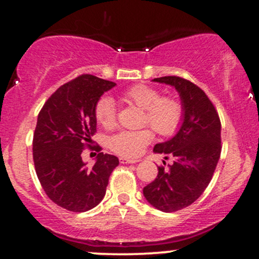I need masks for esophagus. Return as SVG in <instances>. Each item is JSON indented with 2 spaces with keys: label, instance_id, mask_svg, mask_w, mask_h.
Listing matches in <instances>:
<instances>
[{
  "label": "esophagus",
  "instance_id": "esophagus-1",
  "mask_svg": "<svg viewBox=\"0 0 259 259\" xmlns=\"http://www.w3.org/2000/svg\"><path fill=\"white\" fill-rule=\"evenodd\" d=\"M139 159H127V158H120V163L123 164H132V163H138Z\"/></svg>",
  "mask_w": 259,
  "mask_h": 259
}]
</instances>
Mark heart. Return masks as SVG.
<instances>
[{"mask_svg": "<svg viewBox=\"0 0 259 259\" xmlns=\"http://www.w3.org/2000/svg\"><path fill=\"white\" fill-rule=\"evenodd\" d=\"M123 99L144 109V123L150 124L157 133L170 136L179 129L183 120V106L174 97H162L159 90L148 85H134L123 92ZM97 123L106 129L115 126V103L112 97L102 96L95 107ZM153 133L150 129L136 132H120L108 140V146L118 156L136 158L152 141Z\"/></svg>", "mask_w": 259, "mask_h": 259, "instance_id": "b5f03b06", "label": "heart"}]
</instances>
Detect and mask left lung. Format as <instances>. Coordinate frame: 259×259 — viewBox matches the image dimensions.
<instances>
[{"mask_svg": "<svg viewBox=\"0 0 259 259\" xmlns=\"http://www.w3.org/2000/svg\"><path fill=\"white\" fill-rule=\"evenodd\" d=\"M152 81L175 88L183 106V120L177 134L157 144L154 153L173 157L168 170L144 187V196L154 208L169 213L190 206L212 180L221 157V120L203 90L179 76H162ZM167 159V157H164Z\"/></svg>", "mask_w": 259, "mask_h": 259, "instance_id": "obj_1", "label": "left lung"}]
</instances>
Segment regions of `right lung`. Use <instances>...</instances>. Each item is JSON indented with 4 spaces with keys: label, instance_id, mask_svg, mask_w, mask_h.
<instances>
[{
    "label": "right lung",
    "instance_id": "add662e5",
    "mask_svg": "<svg viewBox=\"0 0 259 259\" xmlns=\"http://www.w3.org/2000/svg\"><path fill=\"white\" fill-rule=\"evenodd\" d=\"M115 85L84 74L62 85L38 113L32 140L35 170L44 191L59 207L86 212L105 197L119 159L100 152L94 167L88 168L81 152L91 147L96 132L97 101Z\"/></svg>",
    "mask_w": 259,
    "mask_h": 259
}]
</instances>
